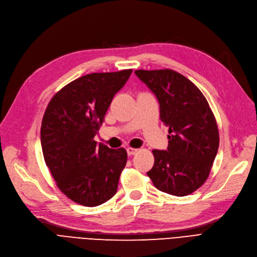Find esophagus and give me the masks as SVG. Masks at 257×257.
Wrapping results in <instances>:
<instances>
[{"mask_svg": "<svg viewBox=\"0 0 257 257\" xmlns=\"http://www.w3.org/2000/svg\"><path fill=\"white\" fill-rule=\"evenodd\" d=\"M138 153H139V149H137V148H132V147H128L127 148L128 156H134V155H136Z\"/></svg>", "mask_w": 257, "mask_h": 257, "instance_id": "1", "label": "esophagus"}]
</instances>
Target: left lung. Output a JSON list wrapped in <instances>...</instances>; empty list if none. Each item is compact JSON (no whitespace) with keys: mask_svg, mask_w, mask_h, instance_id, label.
<instances>
[{"mask_svg":"<svg viewBox=\"0 0 257 257\" xmlns=\"http://www.w3.org/2000/svg\"><path fill=\"white\" fill-rule=\"evenodd\" d=\"M160 103V117L168 127L167 150H153L148 177L159 191L183 197L203 185L219 147L214 113L202 92L185 76L170 70H137Z\"/></svg>","mask_w":257,"mask_h":257,"instance_id":"1","label":"left lung"}]
</instances>
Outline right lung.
Wrapping results in <instances>:
<instances>
[{
	"mask_svg": "<svg viewBox=\"0 0 257 257\" xmlns=\"http://www.w3.org/2000/svg\"><path fill=\"white\" fill-rule=\"evenodd\" d=\"M132 70L92 73L57 92L45 109L41 146L56 185L72 201L97 206L116 194L127 151L94 141L112 98Z\"/></svg>",
	"mask_w": 257,
	"mask_h": 257,
	"instance_id": "right-lung-1",
	"label": "right lung"
}]
</instances>
